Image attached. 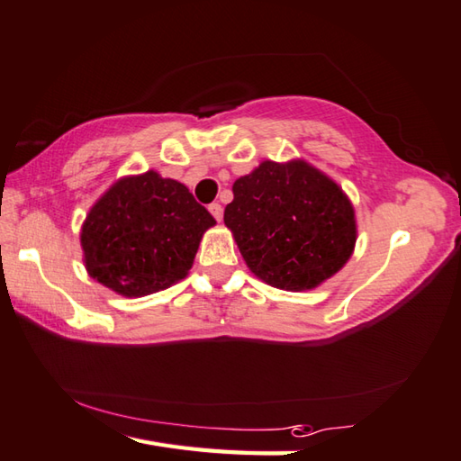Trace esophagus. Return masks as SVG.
I'll return each instance as SVG.
<instances>
[{"label": "esophagus", "mask_w": 461, "mask_h": 461, "mask_svg": "<svg viewBox=\"0 0 461 461\" xmlns=\"http://www.w3.org/2000/svg\"><path fill=\"white\" fill-rule=\"evenodd\" d=\"M209 212H212V215L215 217L217 221H221V217H223V207H221L220 203H212V205H209Z\"/></svg>", "instance_id": "1"}]
</instances>
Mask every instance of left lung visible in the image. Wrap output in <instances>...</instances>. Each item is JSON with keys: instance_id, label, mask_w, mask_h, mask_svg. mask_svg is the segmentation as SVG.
<instances>
[{"instance_id": "1", "label": "left lung", "mask_w": 461, "mask_h": 461, "mask_svg": "<svg viewBox=\"0 0 461 461\" xmlns=\"http://www.w3.org/2000/svg\"><path fill=\"white\" fill-rule=\"evenodd\" d=\"M246 264L282 290H311L353 254L355 212L332 179L304 161H264L233 183L223 212Z\"/></svg>"}]
</instances>
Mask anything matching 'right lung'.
Returning a JSON list of instances; mask_svg holds the SVG:
<instances>
[{
  "label": "right lung",
  "mask_w": 461,
  "mask_h": 461,
  "mask_svg": "<svg viewBox=\"0 0 461 461\" xmlns=\"http://www.w3.org/2000/svg\"><path fill=\"white\" fill-rule=\"evenodd\" d=\"M213 215L189 189L155 171L116 181L82 225L88 274L122 296H147L185 278Z\"/></svg>",
  "instance_id": "obj_1"
}]
</instances>
